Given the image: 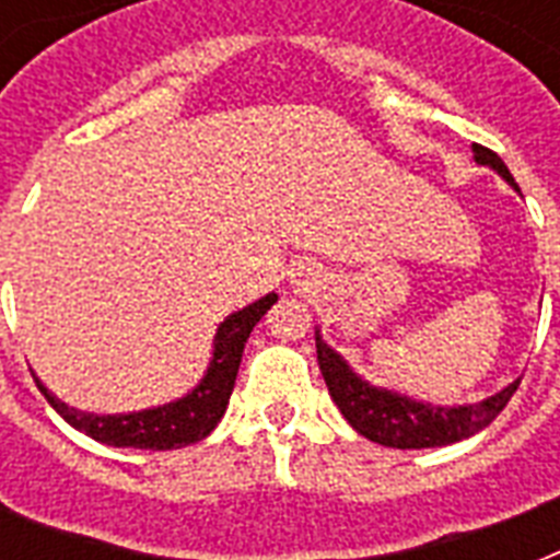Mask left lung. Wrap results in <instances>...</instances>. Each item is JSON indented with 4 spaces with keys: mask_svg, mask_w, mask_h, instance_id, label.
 <instances>
[{
    "mask_svg": "<svg viewBox=\"0 0 560 560\" xmlns=\"http://www.w3.org/2000/svg\"><path fill=\"white\" fill-rule=\"evenodd\" d=\"M474 156L479 165H491L494 171H500L517 188L505 162L491 148L474 144ZM316 360H319V372L328 383L334 404L340 407L346 421L360 435H366L383 447H398V451L442 447V444L462 442V439L479 433L503 412L505 404L521 386V381H514L503 392H497L482 404H470V407H427V404H416L395 392L374 389L366 381H360L358 374L346 366V360L325 346L319 334H316Z\"/></svg>",
    "mask_w": 560,
    "mask_h": 560,
    "instance_id": "8db88e82",
    "label": "left lung"
}]
</instances>
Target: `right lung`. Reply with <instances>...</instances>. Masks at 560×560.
<instances>
[{"instance_id":"obj_1","label":"right lung","mask_w":560,"mask_h":560,"mask_svg":"<svg viewBox=\"0 0 560 560\" xmlns=\"http://www.w3.org/2000/svg\"><path fill=\"white\" fill-rule=\"evenodd\" d=\"M276 293L258 299L244 311L226 316L214 337V358L202 377V383L191 395L165 404V407L144 409V412H130V416H92L81 409L66 407L51 392L37 381L39 392L46 395L51 407L63 416V421L92 435L95 442L109 444V447H139V451H174L186 444L200 442L218 427L220 416L226 412L229 395L235 389L237 366L244 358V346L249 334L258 325L267 311L276 302Z\"/></svg>"}]
</instances>
